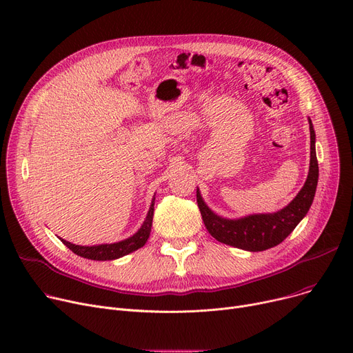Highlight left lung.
Returning a JSON list of instances; mask_svg holds the SVG:
<instances>
[{
	"instance_id": "8db88e82",
	"label": "left lung",
	"mask_w": 353,
	"mask_h": 353,
	"mask_svg": "<svg viewBox=\"0 0 353 353\" xmlns=\"http://www.w3.org/2000/svg\"><path fill=\"white\" fill-rule=\"evenodd\" d=\"M307 120L310 130L309 173L303 188L286 208L274 213H259L239 219H226L216 214L206 205L197 189V206L200 209L201 219L205 221L208 232L217 242L249 252H262L282 243L307 214L314 193H316L319 179V165L316 148H314L316 134H314L312 120Z\"/></svg>"
}]
</instances>
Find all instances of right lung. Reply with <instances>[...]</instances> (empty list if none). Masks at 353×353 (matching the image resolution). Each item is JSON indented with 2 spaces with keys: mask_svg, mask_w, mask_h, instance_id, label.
<instances>
[{
  "mask_svg": "<svg viewBox=\"0 0 353 353\" xmlns=\"http://www.w3.org/2000/svg\"><path fill=\"white\" fill-rule=\"evenodd\" d=\"M154 200H156V197H153V200H152L150 209H148V213L145 216V220L143 221L141 228L133 236H130L124 240H120V242L94 245V246H80V245H74L71 242H67V240H64L61 237H60V240L71 252H74L84 259H91V261H114V259L123 257V256L132 253L145 245L147 239H148V236H150V232H152Z\"/></svg>",
  "mask_w": 353,
  "mask_h": 353,
  "instance_id": "right-lung-1",
  "label": "right lung"
}]
</instances>
